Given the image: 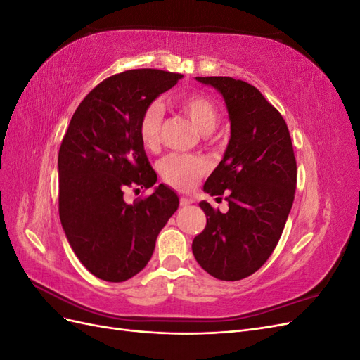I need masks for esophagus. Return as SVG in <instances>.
Listing matches in <instances>:
<instances>
[{
    "mask_svg": "<svg viewBox=\"0 0 360 360\" xmlns=\"http://www.w3.org/2000/svg\"><path fill=\"white\" fill-rule=\"evenodd\" d=\"M192 204V200L188 198V197H180V205L181 207H188Z\"/></svg>",
    "mask_w": 360,
    "mask_h": 360,
    "instance_id": "1",
    "label": "esophagus"
}]
</instances>
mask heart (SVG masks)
<instances>
[{"mask_svg":"<svg viewBox=\"0 0 360 360\" xmlns=\"http://www.w3.org/2000/svg\"><path fill=\"white\" fill-rule=\"evenodd\" d=\"M176 105L201 132L209 134L216 127L217 110L209 97L200 93L184 94L179 97ZM162 120L163 110L158 102L148 105L141 117L138 129L139 139L143 147L148 151H158L160 147ZM158 171L168 186L179 191H189L205 174L207 162L200 156L169 155L159 162Z\"/></svg>","mask_w":360,"mask_h":360,"instance_id":"1","label":"heart"}]
</instances>
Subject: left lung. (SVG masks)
Returning a JSON list of instances; mask_svg holds the SVG:
<instances>
[{
    "label": "left lung",
    "instance_id": "obj_1",
    "mask_svg": "<svg viewBox=\"0 0 360 360\" xmlns=\"http://www.w3.org/2000/svg\"><path fill=\"white\" fill-rule=\"evenodd\" d=\"M197 81L222 94L231 138L204 184L212 197L225 195L228 212L200 202L207 224L192 252L207 274L238 281L255 274L279 242L294 201L296 158L285 120L254 85L228 76Z\"/></svg>",
    "mask_w": 360,
    "mask_h": 360
}]
</instances>
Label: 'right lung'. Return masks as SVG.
Instances as JSON below:
<instances>
[{
  "instance_id": "1",
  "label": "right lung",
  "mask_w": 360,
  "mask_h": 360,
  "mask_svg": "<svg viewBox=\"0 0 360 360\" xmlns=\"http://www.w3.org/2000/svg\"><path fill=\"white\" fill-rule=\"evenodd\" d=\"M180 73L135 69L110 76L76 108L58 151V212L63 230L85 269L108 282L127 281L153 255L156 238L179 209L165 184L134 204L126 188L158 181L139 139V122Z\"/></svg>"
}]
</instances>
